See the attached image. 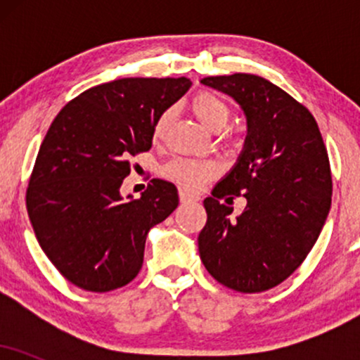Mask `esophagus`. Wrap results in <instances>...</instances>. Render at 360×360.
I'll use <instances>...</instances> for the list:
<instances>
[{
  "label": "esophagus",
  "mask_w": 360,
  "mask_h": 360,
  "mask_svg": "<svg viewBox=\"0 0 360 360\" xmlns=\"http://www.w3.org/2000/svg\"><path fill=\"white\" fill-rule=\"evenodd\" d=\"M179 200H181V203H196V201L200 200V198L194 196V194H191V193L183 191V189H181V191H179Z\"/></svg>",
  "instance_id": "1"
}]
</instances>
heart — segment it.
<instances>
[{"mask_svg": "<svg viewBox=\"0 0 360 360\" xmlns=\"http://www.w3.org/2000/svg\"><path fill=\"white\" fill-rule=\"evenodd\" d=\"M191 111L194 117L200 120L201 125L212 131L221 130L230 118V110L229 106H226V103L212 93H206V91L194 94V98L191 100ZM171 118V110L164 111V113L160 115L154 127L155 139L162 137L164 130L167 128ZM164 174H166L169 179L174 181V183L183 186L184 189L196 191V189H200L201 186H203L205 181L213 177L214 166L210 162H201V160L176 159L164 167Z\"/></svg>", "mask_w": 360, "mask_h": 360, "instance_id": "heart-1", "label": "heart"}]
</instances>
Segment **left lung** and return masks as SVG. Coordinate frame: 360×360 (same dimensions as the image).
Listing matches in <instances>:
<instances>
[{
  "mask_svg": "<svg viewBox=\"0 0 360 360\" xmlns=\"http://www.w3.org/2000/svg\"><path fill=\"white\" fill-rule=\"evenodd\" d=\"M201 84L233 98L247 137L235 166L203 201L200 257L223 286L266 291L298 269L323 229L332 205L328 154L313 115L264 77L238 72ZM229 193L248 200L238 217L219 203Z\"/></svg>",
  "mask_w": 360,
  "mask_h": 360,
  "instance_id": "8db88e82",
  "label": "left lung"
}]
</instances>
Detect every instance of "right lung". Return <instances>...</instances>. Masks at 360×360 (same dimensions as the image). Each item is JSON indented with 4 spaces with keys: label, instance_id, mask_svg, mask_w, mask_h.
<instances>
[{
    "label": "right lung",
    "instance_id": "add662e5",
    "mask_svg": "<svg viewBox=\"0 0 360 360\" xmlns=\"http://www.w3.org/2000/svg\"><path fill=\"white\" fill-rule=\"evenodd\" d=\"M193 82L123 77L69 101L45 135L27 210L49 260L74 286L106 292L139 274L148 230L179 205L172 183L154 179L139 200L120 188L130 155L152 147L154 127Z\"/></svg>",
    "mask_w": 360,
    "mask_h": 360
}]
</instances>
